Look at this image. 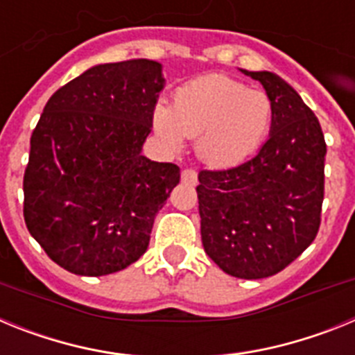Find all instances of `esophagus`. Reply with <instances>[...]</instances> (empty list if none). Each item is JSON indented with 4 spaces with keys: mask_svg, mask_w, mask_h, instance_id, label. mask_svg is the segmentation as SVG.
<instances>
[{
    "mask_svg": "<svg viewBox=\"0 0 355 355\" xmlns=\"http://www.w3.org/2000/svg\"><path fill=\"white\" fill-rule=\"evenodd\" d=\"M181 181H183L184 184L196 187V184H197V172L193 171V168H184V171L181 172Z\"/></svg>",
    "mask_w": 355,
    "mask_h": 355,
    "instance_id": "1",
    "label": "esophagus"
}]
</instances>
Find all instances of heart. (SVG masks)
Listing matches in <instances>:
<instances>
[{
    "label": "heart",
    "instance_id": "obj_1",
    "mask_svg": "<svg viewBox=\"0 0 355 355\" xmlns=\"http://www.w3.org/2000/svg\"><path fill=\"white\" fill-rule=\"evenodd\" d=\"M274 105L265 90L224 74H206L181 85L172 106L158 103L153 128L171 147L197 139V153L213 167H233L249 158L270 131Z\"/></svg>",
    "mask_w": 355,
    "mask_h": 355
}]
</instances>
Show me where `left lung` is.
<instances>
[{
  "label": "left lung",
  "instance_id": "8db88e82",
  "mask_svg": "<svg viewBox=\"0 0 355 355\" xmlns=\"http://www.w3.org/2000/svg\"><path fill=\"white\" fill-rule=\"evenodd\" d=\"M274 105L270 139L249 162L200 171V236L209 258L240 279L275 275L316 238L327 146L313 110L268 71H245Z\"/></svg>",
  "mask_w": 355,
  "mask_h": 355
}]
</instances>
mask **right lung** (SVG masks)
I'll list each match as a JSON object with an SVG mask.
<instances>
[{
	"label": "right lung",
	"instance_id": "obj_1",
	"mask_svg": "<svg viewBox=\"0 0 355 355\" xmlns=\"http://www.w3.org/2000/svg\"><path fill=\"white\" fill-rule=\"evenodd\" d=\"M163 83L155 60L103 64L44 106L24 171V222L71 274L97 277L137 261L180 183L178 165L142 156Z\"/></svg>",
	"mask_w": 355,
	"mask_h": 355
}]
</instances>
